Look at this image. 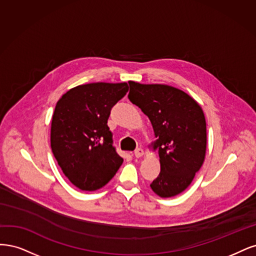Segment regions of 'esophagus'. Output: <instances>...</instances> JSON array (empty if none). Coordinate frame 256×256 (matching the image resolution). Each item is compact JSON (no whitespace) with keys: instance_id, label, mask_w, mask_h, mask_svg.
I'll list each match as a JSON object with an SVG mask.
<instances>
[{"instance_id":"1","label":"esophagus","mask_w":256,"mask_h":256,"mask_svg":"<svg viewBox=\"0 0 256 256\" xmlns=\"http://www.w3.org/2000/svg\"><path fill=\"white\" fill-rule=\"evenodd\" d=\"M134 155H135V158H142V156L144 155V150L142 149V148H138V149H136L135 150V152H134Z\"/></svg>"}]
</instances>
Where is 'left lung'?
<instances>
[{
  "label": "left lung",
  "mask_w": 256,
  "mask_h": 256,
  "mask_svg": "<svg viewBox=\"0 0 256 256\" xmlns=\"http://www.w3.org/2000/svg\"><path fill=\"white\" fill-rule=\"evenodd\" d=\"M130 101L149 117L158 138L160 172L151 183L162 198L174 196L192 184L206 151V122L201 106L168 85L128 82Z\"/></svg>",
  "instance_id": "left-lung-1"
}]
</instances>
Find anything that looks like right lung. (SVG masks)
Segmentation results:
<instances>
[{"instance_id": "right-lung-1", "label": "right lung", "mask_w": 256, "mask_h": 256, "mask_svg": "<svg viewBox=\"0 0 256 256\" xmlns=\"http://www.w3.org/2000/svg\"><path fill=\"white\" fill-rule=\"evenodd\" d=\"M126 83H92L66 92L55 106L51 148L64 176L80 190L105 186L123 162L107 120L126 94Z\"/></svg>"}]
</instances>
